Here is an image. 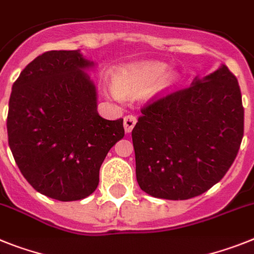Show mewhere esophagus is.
<instances>
[{
  "instance_id": "obj_1",
  "label": "esophagus",
  "mask_w": 254,
  "mask_h": 254,
  "mask_svg": "<svg viewBox=\"0 0 254 254\" xmlns=\"http://www.w3.org/2000/svg\"><path fill=\"white\" fill-rule=\"evenodd\" d=\"M136 122H137V119H136L135 116H127L125 117V119H123V126H125V131L127 132V133H129V132L133 129V127H135Z\"/></svg>"
}]
</instances>
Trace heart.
Wrapping results in <instances>:
<instances>
[{
  "label": "heart",
  "mask_w": 254,
  "mask_h": 254,
  "mask_svg": "<svg viewBox=\"0 0 254 254\" xmlns=\"http://www.w3.org/2000/svg\"><path fill=\"white\" fill-rule=\"evenodd\" d=\"M167 65L162 62H142L122 69L114 77V84L119 94L137 95L148 90V96L164 94L176 81L175 71H166ZM118 96L117 92H114Z\"/></svg>",
  "instance_id": "b5f03b06"
}]
</instances>
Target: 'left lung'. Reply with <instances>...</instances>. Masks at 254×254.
<instances>
[{"label":"left lung","instance_id":"8db88e82","mask_svg":"<svg viewBox=\"0 0 254 254\" xmlns=\"http://www.w3.org/2000/svg\"><path fill=\"white\" fill-rule=\"evenodd\" d=\"M132 129L136 179L146 194L185 200L226 175L243 133L244 109L226 65L141 109Z\"/></svg>","mask_w":254,"mask_h":254}]
</instances>
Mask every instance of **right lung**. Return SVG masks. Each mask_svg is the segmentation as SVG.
I'll return each instance as SVG.
<instances>
[{
	"label": "right lung",
	"mask_w": 254,
	"mask_h": 254,
	"mask_svg": "<svg viewBox=\"0 0 254 254\" xmlns=\"http://www.w3.org/2000/svg\"><path fill=\"white\" fill-rule=\"evenodd\" d=\"M79 50L47 51L24 68L8 101V145L33 189L62 201L96 190L99 171L125 136L123 119L97 113V94Z\"/></svg>",
	"instance_id": "right-lung-1"
}]
</instances>
